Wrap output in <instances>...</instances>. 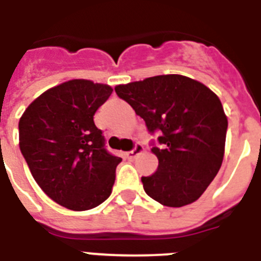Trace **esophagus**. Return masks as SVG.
Wrapping results in <instances>:
<instances>
[{"label":"esophagus","mask_w":261,"mask_h":261,"mask_svg":"<svg viewBox=\"0 0 261 261\" xmlns=\"http://www.w3.org/2000/svg\"><path fill=\"white\" fill-rule=\"evenodd\" d=\"M142 151H143V146L139 145V143H137V145L134 146V149L131 150V151H127L124 155H126L127 160H133V158H135L138 154H141Z\"/></svg>","instance_id":"esophagus-1"}]
</instances>
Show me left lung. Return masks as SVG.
I'll return each instance as SVG.
<instances>
[{
    "label": "left lung",
    "mask_w": 261,
    "mask_h": 261,
    "mask_svg": "<svg viewBox=\"0 0 261 261\" xmlns=\"http://www.w3.org/2000/svg\"><path fill=\"white\" fill-rule=\"evenodd\" d=\"M120 99L158 133L151 149L158 169L142 177L143 189L165 206L198 200L219 173L225 151L228 119L219 96L182 75H160L115 87Z\"/></svg>",
    "instance_id": "obj_1"
}]
</instances>
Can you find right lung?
Listing matches in <instances>:
<instances>
[{
    "instance_id": "obj_1",
    "label": "right lung",
    "mask_w": 261,
    "mask_h": 261,
    "mask_svg": "<svg viewBox=\"0 0 261 261\" xmlns=\"http://www.w3.org/2000/svg\"><path fill=\"white\" fill-rule=\"evenodd\" d=\"M112 94L107 84L73 79L46 90L18 122L20 150L37 185L61 206L88 211L111 194L122 158L110 154L94 123Z\"/></svg>"
}]
</instances>
